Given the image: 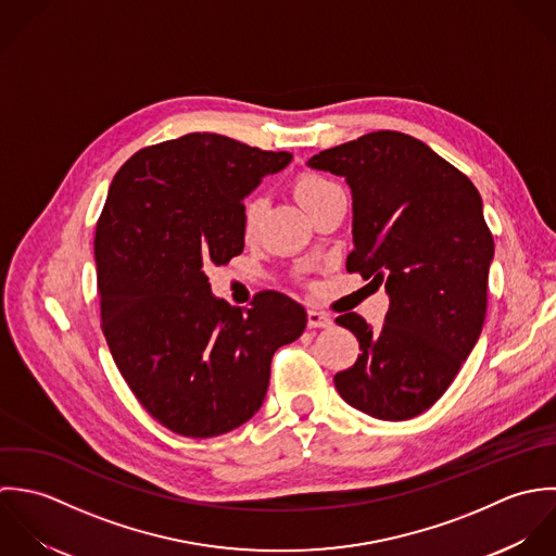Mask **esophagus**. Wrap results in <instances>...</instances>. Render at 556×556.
Returning <instances> with one entry per match:
<instances>
[{
	"label": "esophagus",
	"mask_w": 556,
	"mask_h": 556,
	"mask_svg": "<svg viewBox=\"0 0 556 556\" xmlns=\"http://www.w3.org/2000/svg\"><path fill=\"white\" fill-rule=\"evenodd\" d=\"M307 327L309 329H329L333 327V318L325 312H316V309H309L307 312Z\"/></svg>",
	"instance_id": "esophagus-1"
}]
</instances>
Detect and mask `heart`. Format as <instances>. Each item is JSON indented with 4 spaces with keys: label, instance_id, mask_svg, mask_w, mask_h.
Segmentation results:
<instances>
[{
    "label": "heart",
    "instance_id": "heart-1",
    "mask_svg": "<svg viewBox=\"0 0 556 556\" xmlns=\"http://www.w3.org/2000/svg\"><path fill=\"white\" fill-rule=\"evenodd\" d=\"M339 189L329 178L320 174L305 172L294 182V193L301 200V204L307 211H314L331 191ZM266 213V200L264 198H251L242 208V231L247 238H255L260 231V225Z\"/></svg>",
    "mask_w": 556,
    "mask_h": 556
}]
</instances>
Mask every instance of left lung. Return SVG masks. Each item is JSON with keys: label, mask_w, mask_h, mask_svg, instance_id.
<instances>
[{"label": "left lung", "mask_w": 556, "mask_h": 556, "mask_svg": "<svg viewBox=\"0 0 556 556\" xmlns=\"http://www.w3.org/2000/svg\"><path fill=\"white\" fill-rule=\"evenodd\" d=\"M307 165L350 185L345 268L389 294L376 333L354 312L334 320L361 348L334 387L374 419H413L441 400L483 327L494 240L481 195L430 146L397 130L367 132Z\"/></svg>", "instance_id": "obj_1"}]
</instances>
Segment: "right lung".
I'll use <instances>...</instances> for the list:
<instances>
[{"instance_id": "right-lung-1", "label": "right lung", "mask_w": 556, "mask_h": 556, "mask_svg": "<svg viewBox=\"0 0 556 556\" xmlns=\"http://www.w3.org/2000/svg\"><path fill=\"white\" fill-rule=\"evenodd\" d=\"M290 161L189 132L141 148L113 176L94 236L101 329L137 402L180 437L213 439L249 421L275 350L305 331L290 296L264 290L236 309L204 273L242 253V198Z\"/></svg>"}]
</instances>
